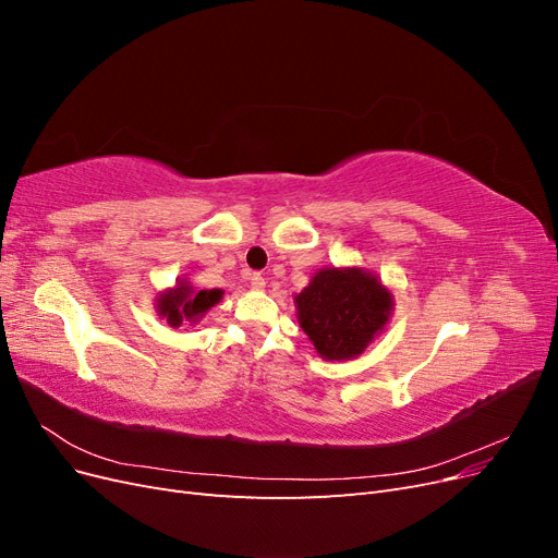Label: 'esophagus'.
<instances>
[{"label": "esophagus", "instance_id": "esophagus-1", "mask_svg": "<svg viewBox=\"0 0 558 558\" xmlns=\"http://www.w3.org/2000/svg\"><path fill=\"white\" fill-rule=\"evenodd\" d=\"M248 281H251L253 289H265V277H263L260 272H253V275H248Z\"/></svg>", "mask_w": 558, "mask_h": 558}]
</instances>
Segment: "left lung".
I'll use <instances>...</instances> for the list:
<instances>
[{
	"instance_id": "obj_1",
	"label": "left lung",
	"mask_w": 558,
	"mask_h": 558,
	"mask_svg": "<svg viewBox=\"0 0 558 558\" xmlns=\"http://www.w3.org/2000/svg\"><path fill=\"white\" fill-rule=\"evenodd\" d=\"M298 320L316 351L328 361L359 356L384 330L391 314V293L363 269H320L295 295Z\"/></svg>"
}]
</instances>
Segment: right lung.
Masks as SVG:
<instances>
[{"mask_svg":"<svg viewBox=\"0 0 558 558\" xmlns=\"http://www.w3.org/2000/svg\"><path fill=\"white\" fill-rule=\"evenodd\" d=\"M223 298V291H193V286L179 283L174 291H167L158 300V312L167 318L170 326H181L183 320H199L207 310H211L218 300Z\"/></svg>","mask_w":558,"mask_h":558,"instance_id":"obj_1","label":"right lung"}]
</instances>
